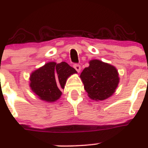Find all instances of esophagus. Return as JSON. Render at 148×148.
<instances>
[{
    "label": "esophagus",
    "mask_w": 148,
    "mask_h": 148,
    "mask_svg": "<svg viewBox=\"0 0 148 148\" xmlns=\"http://www.w3.org/2000/svg\"><path fill=\"white\" fill-rule=\"evenodd\" d=\"M73 66H74V68H75V70H76L78 73H79V72L81 71V66L79 64H75L73 65Z\"/></svg>",
    "instance_id": "34e87169"
}]
</instances>
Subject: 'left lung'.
Instances as JSON below:
<instances>
[{
  "mask_svg": "<svg viewBox=\"0 0 148 148\" xmlns=\"http://www.w3.org/2000/svg\"><path fill=\"white\" fill-rule=\"evenodd\" d=\"M89 64L90 66L84 68L80 75L88 96L95 101L110 97L119 82L116 68L97 59L91 60Z\"/></svg>",
  "mask_w": 148,
  "mask_h": 148,
  "instance_id": "8db88e82",
  "label": "left lung"
}]
</instances>
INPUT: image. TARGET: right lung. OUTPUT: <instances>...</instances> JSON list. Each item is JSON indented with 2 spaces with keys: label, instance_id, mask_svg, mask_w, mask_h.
Masks as SVG:
<instances>
[{
  "label": "right lung",
  "instance_id": "1",
  "mask_svg": "<svg viewBox=\"0 0 148 148\" xmlns=\"http://www.w3.org/2000/svg\"><path fill=\"white\" fill-rule=\"evenodd\" d=\"M74 73L76 70L66 62L47 63L32 72L29 86L39 99L53 102L61 97V90L64 88L68 77Z\"/></svg>",
  "mask_w": 148,
  "mask_h": 148
}]
</instances>
